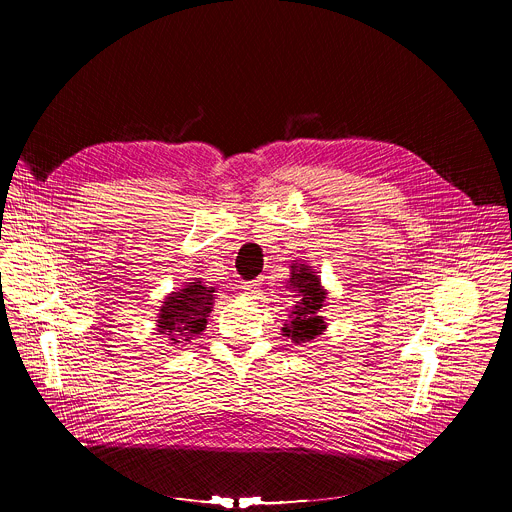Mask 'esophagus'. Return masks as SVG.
I'll use <instances>...</instances> for the list:
<instances>
[{"mask_svg": "<svg viewBox=\"0 0 512 512\" xmlns=\"http://www.w3.org/2000/svg\"><path fill=\"white\" fill-rule=\"evenodd\" d=\"M259 285H261V281H259V279H255V281H245V283H243L245 294H249V296H257V294H259Z\"/></svg>", "mask_w": 512, "mask_h": 512, "instance_id": "1", "label": "esophagus"}]
</instances>
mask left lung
Returning a JSON list of instances; mask_svg holds the SVG:
<instances>
[{
	"mask_svg": "<svg viewBox=\"0 0 512 512\" xmlns=\"http://www.w3.org/2000/svg\"><path fill=\"white\" fill-rule=\"evenodd\" d=\"M289 287L296 291V306L289 312V324L283 328V336L294 342H308L324 332L326 324L320 316L326 291L320 285L318 275L308 265H291Z\"/></svg>",
	"mask_w": 512,
	"mask_h": 512,
	"instance_id": "1",
	"label": "left lung"
}]
</instances>
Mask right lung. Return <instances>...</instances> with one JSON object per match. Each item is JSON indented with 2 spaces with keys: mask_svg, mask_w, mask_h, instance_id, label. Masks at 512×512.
I'll use <instances>...</instances> for the list:
<instances>
[{
  "mask_svg": "<svg viewBox=\"0 0 512 512\" xmlns=\"http://www.w3.org/2000/svg\"><path fill=\"white\" fill-rule=\"evenodd\" d=\"M214 287L192 281L166 298L160 310L158 332L176 342H188L206 328V316L212 308Z\"/></svg>",
  "mask_w": 512,
  "mask_h": 512,
  "instance_id": "right-lung-1",
  "label": "right lung"
}]
</instances>
